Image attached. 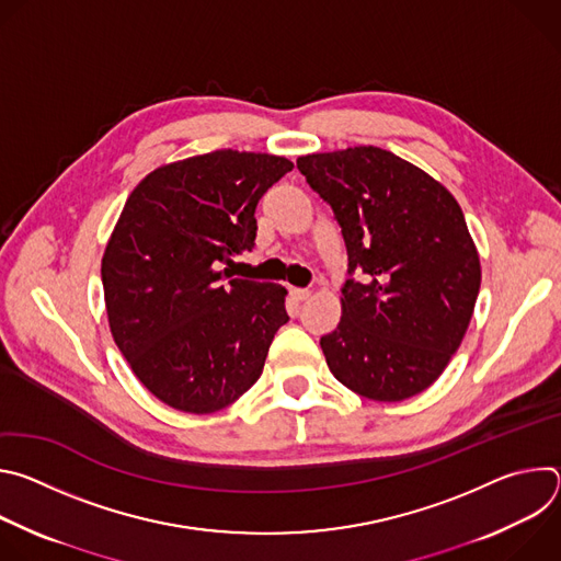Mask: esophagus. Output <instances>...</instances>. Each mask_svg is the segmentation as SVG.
<instances>
[{
  "label": "esophagus",
  "instance_id": "obj_1",
  "mask_svg": "<svg viewBox=\"0 0 561 561\" xmlns=\"http://www.w3.org/2000/svg\"><path fill=\"white\" fill-rule=\"evenodd\" d=\"M290 297H293L295 301H304V299L310 297V290H308V288H295V286H290Z\"/></svg>",
  "mask_w": 561,
  "mask_h": 561
}]
</instances>
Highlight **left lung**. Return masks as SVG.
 <instances>
[{"label": "left lung", "instance_id": "1", "mask_svg": "<svg viewBox=\"0 0 561 561\" xmlns=\"http://www.w3.org/2000/svg\"><path fill=\"white\" fill-rule=\"evenodd\" d=\"M297 169L331 204L348 251L342 319L319 340L335 379L375 402L426 390L459 348L482 266L450 191L377 146L312 152Z\"/></svg>", "mask_w": 561, "mask_h": 561}]
</instances>
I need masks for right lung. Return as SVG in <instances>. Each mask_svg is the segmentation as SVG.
<instances>
[{
	"label": "right lung",
	"instance_id": "1",
	"mask_svg": "<svg viewBox=\"0 0 561 561\" xmlns=\"http://www.w3.org/2000/svg\"><path fill=\"white\" fill-rule=\"evenodd\" d=\"M293 162L213 150L148 173L128 195L102 257L108 327L135 377L167 407L208 415L262 375L286 288L228 279L255 247V208Z\"/></svg>",
	"mask_w": 561,
	"mask_h": 561
}]
</instances>
